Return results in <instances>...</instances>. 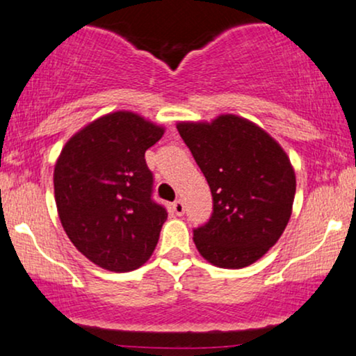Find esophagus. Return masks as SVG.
<instances>
[{
    "label": "esophagus",
    "instance_id": "1",
    "mask_svg": "<svg viewBox=\"0 0 356 356\" xmlns=\"http://www.w3.org/2000/svg\"><path fill=\"white\" fill-rule=\"evenodd\" d=\"M172 211L177 216H182L184 212H186V206H184V202L181 201V199H177V201L172 202Z\"/></svg>",
    "mask_w": 356,
    "mask_h": 356
}]
</instances>
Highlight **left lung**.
Returning a JSON list of instances; mask_svg holds the SVG:
<instances>
[{
  "mask_svg": "<svg viewBox=\"0 0 356 356\" xmlns=\"http://www.w3.org/2000/svg\"><path fill=\"white\" fill-rule=\"evenodd\" d=\"M177 130L212 194L209 220L194 229L195 248L214 266H249L275 246L291 216L296 177L288 155L236 115L182 122Z\"/></svg>",
  "mask_w": 356,
  "mask_h": 356,
  "instance_id": "1",
  "label": "left lung"
}]
</instances>
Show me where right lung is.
Here are the masks:
<instances>
[{
	"mask_svg": "<svg viewBox=\"0 0 356 356\" xmlns=\"http://www.w3.org/2000/svg\"><path fill=\"white\" fill-rule=\"evenodd\" d=\"M164 129L113 112L67 142L55 165V201L65 232L97 266L134 271L152 256L167 209L152 199L145 150Z\"/></svg>",
	"mask_w": 356,
	"mask_h": 356,
	"instance_id": "obj_1",
	"label": "right lung"
}]
</instances>
